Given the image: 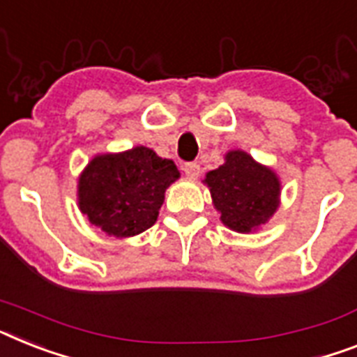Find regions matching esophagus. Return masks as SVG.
<instances>
[{"label": "esophagus", "mask_w": 357, "mask_h": 357, "mask_svg": "<svg viewBox=\"0 0 357 357\" xmlns=\"http://www.w3.org/2000/svg\"><path fill=\"white\" fill-rule=\"evenodd\" d=\"M183 172L187 178L196 179L199 176V165L198 163H185L183 165Z\"/></svg>", "instance_id": "1"}]
</instances>
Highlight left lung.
<instances>
[{
    "instance_id": "left-lung-1",
    "label": "left lung",
    "mask_w": 357,
    "mask_h": 357,
    "mask_svg": "<svg viewBox=\"0 0 357 357\" xmlns=\"http://www.w3.org/2000/svg\"><path fill=\"white\" fill-rule=\"evenodd\" d=\"M224 159V165L205 174L204 183L225 227L234 233H255L279 208V176L244 150H229Z\"/></svg>"
}]
</instances>
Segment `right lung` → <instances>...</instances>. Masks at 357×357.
Masks as SVG:
<instances>
[{"mask_svg":"<svg viewBox=\"0 0 357 357\" xmlns=\"http://www.w3.org/2000/svg\"><path fill=\"white\" fill-rule=\"evenodd\" d=\"M176 179L172 159L146 146L97 153L78 178V208L108 236L128 238L155 224L165 190Z\"/></svg>","mask_w":357,"mask_h":357,"instance_id":"1","label":"right lung"}]
</instances>
